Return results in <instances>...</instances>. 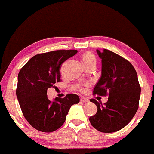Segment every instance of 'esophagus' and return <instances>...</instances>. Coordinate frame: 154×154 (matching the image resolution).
I'll return each mask as SVG.
<instances>
[{"mask_svg":"<svg viewBox=\"0 0 154 154\" xmlns=\"http://www.w3.org/2000/svg\"><path fill=\"white\" fill-rule=\"evenodd\" d=\"M81 102L86 103V102H89V100H88V99H87V98H85V97H81Z\"/></svg>","mask_w":154,"mask_h":154,"instance_id":"34e87169","label":"esophagus"}]
</instances>
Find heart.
Instances as JSON below:
<instances>
[{
  "label": "heart",
  "instance_id": "heart-1",
  "mask_svg": "<svg viewBox=\"0 0 154 154\" xmlns=\"http://www.w3.org/2000/svg\"><path fill=\"white\" fill-rule=\"evenodd\" d=\"M81 60H82V62L83 63V64L85 65V66L87 64H91V63L96 62V60H95V57H94V56L92 53H90V52H85V53L82 55Z\"/></svg>",
  "mask_w": 154,
  "mask_h": 154
}]
</instances>
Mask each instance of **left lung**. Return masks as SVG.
Wrapping results in <instances>:
<instances>
[{
  "label": "left lung",
  "mask_w": 154,
  "mask_h": 154,
  "mask_svg": "<svg viewBox=\"0 0 154 154\" xmlns=\"http://www.w3.org/2000/svg\"><path fill=\"white\" fill-rule=\"evenodd\" d=\"M97 53L102 60V71L93 94H109V98L104 106L94 99L90 100L96 104L97 112L89 120L98 131L114 132L125 127L135 115L141 88L135 69L130 62L106 49L103 52L97 50Z\"/></svg>",
  "instance_id": "left-lung-1"
}]
</instances>
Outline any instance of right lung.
Segmentation results:
<instances>
[{
    "label": "right lung",
    "instance_id": "add662e5",
    "mask_svg": "<svg viewBox=\"0 0 154 154\" xmlns=\"http://www.w3.org/2000/svg\"><path fill=\"white\" fill-rule=\"evenodd\" d=\"M77 50H55L33 56L18 74L16 94L23 115L38 130L51 132L59 129L66 120L71 106L79 102L77 94L48 100L49 88H57L62 64L74 56Z\"/></svg>",
    "mask_w": 154,
    "mask_h": 154
}]
</instances>
